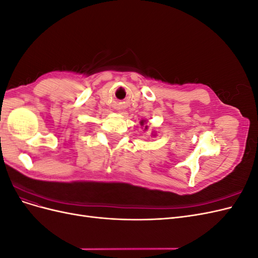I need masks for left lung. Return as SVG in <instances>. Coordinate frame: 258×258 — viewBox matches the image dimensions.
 <instances>
[{
  "instance_id": "obj_1",
  "label": "left lung",
  "mask_w": 258,
  "mask_h": 258,
  "mask_svg": "<svg viewBox=\"0 0 258 258\" xmlns=\"http://www.w3.org/2000/svg\"><path fill=\"white\" fill-rule=\"evenodd\" d=\"M144 122H145V120H142V121H141V124H142V126L144 124ZM145 129H147V126H145Z\"/></svg>"
}]
</instances>
